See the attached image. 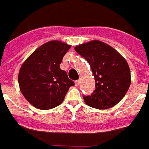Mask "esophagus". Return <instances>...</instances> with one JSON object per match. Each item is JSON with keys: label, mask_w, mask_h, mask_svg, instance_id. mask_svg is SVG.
Listing matches in <instances>:
<instances>
[{"label": "esophagus", "mask_w": 149, "mask_h": 149, "mask_svg": "<svg viewBox=\"0 0 149 149\" xmlns=\"http://www.w3.org/2000/svg\"><path fill=\"white\" fill-rule=\"evenodd\" d=\"M74 84H75L76 86H79V84H80V80H77V81H75V82H74Z\"/></svg>", "instance_id": "34e87169"}]
</instances>
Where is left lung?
Wrapping results in <instances>:
<instances>
[{
	"label": "left lung",
	"instance_id": "8db88e82",
	"mask_svg": "<svg viewBox=\"0 0 149 149\" xmlns=\"http://www.w3.org/2000/svg\"><path fill=\"white\" fill-rule=\"evenodd\" d=\"M74 50L89 63L96 89L91 96H83L87 106L109 109L125 95L131 84L129 64L120 53L100 40L79 44Z\"/></svg>",
	"mask_w": 149,
	"mask_h": 149
}]
</instances>
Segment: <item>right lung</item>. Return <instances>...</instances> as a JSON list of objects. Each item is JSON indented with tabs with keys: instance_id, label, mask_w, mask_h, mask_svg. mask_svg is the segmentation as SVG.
I'll list each match as a JSON object with an SVG mask.
<instances>
[{
	"instance_id": "right-lung-1",
	"label": "right lung",
	"mask_w": 149,
	"mask_h": 149,
	"mask_svg": "<svg viewBox=\"0 0 149 149\" xmlns=\"http://www.w3.org/2000/svg\"><path fill=\"white\" fill-rule=\"evenodd\" d=\"M71 45L59 40L43 43L24 62L18 74L19 90L31 105L47 110L59 106L74 85L59 65Z\"/></svg>"
}]
</instances>
